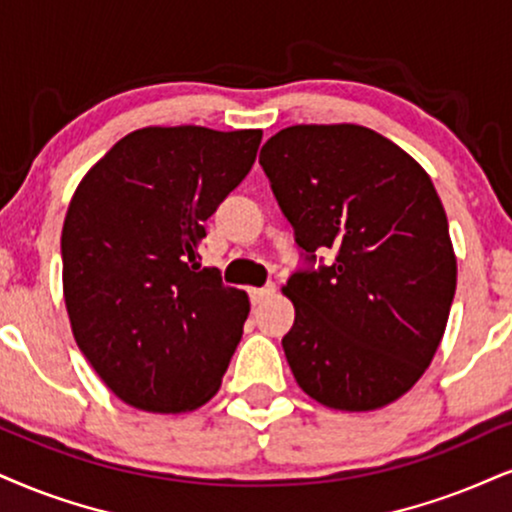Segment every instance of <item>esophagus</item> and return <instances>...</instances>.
Here are the masks:
<instances>
[{
    "label": "esophagus",
    "instance_id": "esophagus-1",
    "mask_svg": "<svg viewBox=\"0 0 512 512\" xmlns=\"http://www.w3.org/2000/svg\"><path fill=\"white\" fill-rule=\"evenodd\" d=\"M275 294V285H266V287H258V289H249V299L251 304L258 306L263 304V301L270 299V296Z\"/></svg>",
    "mask_w": 512,
    "mask_h": 512
}]
</instances>
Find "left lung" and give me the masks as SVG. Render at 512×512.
<instances>
[{
    "label": "left lung",
    "instance_id": "left-lung-1",
    "mask_svg": "<svg viewBox=\"0 0 512 512\" xmlns=\"http://www.w3.org/2000/svg\"><path fill=\"white\" fill-rule=\"evenodd\" d=\"M258 163L306 268L282 287L294 380L337 410H375L420 380L456 294L449 220L430 175L363 125H292ZM330 248V267L314 251Z\"/></svg>",
    "mask_w": 512,
    "mask_h": 512
}]
</instances>
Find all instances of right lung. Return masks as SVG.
<instances>
[{
  "label": "right lung",
  "mask_w": 512,
  "mask_h": 512,
  "mask_svg": "<svg viewBox=\"0 0 512 512\" xmlns=\"http://www.w3.org/2000/svg\"><path fill=\"white\" fill-rule=\"evenodd\" d=\"M261 130L199 125L125 135L75 189L61 232L80 351L118 399L185 413L211 399L249 296L201 268L204 223L256 161Z\"/></svg>",
  "instance_id": "right-lung-1"
}]
</instances>
